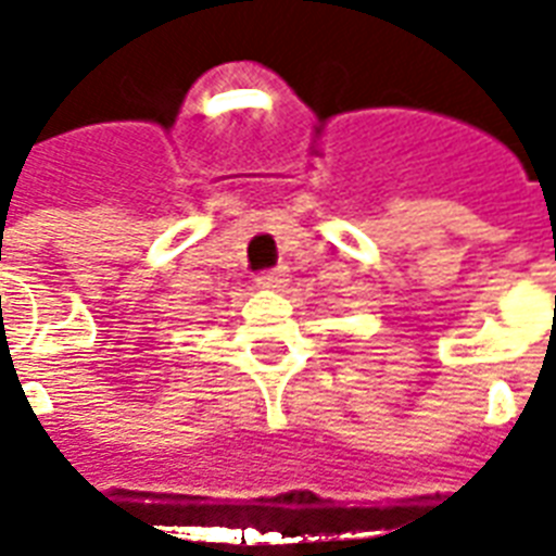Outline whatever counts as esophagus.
<instances>
[{
	"label": "esophagus",
	"instance_id": "34e87169",
	"mask_svg": "<svg viewBox=\"0 0 556 556\" xmlns=\"http://www.w3.org/2000/svg\"><path fill=\"white\" fill-rule=\"evenodd\" d=\"M288 286V268H274L265 270L256 277V288H265V291H282Z\"/></svg>",
	"mask_w": 556,
	"mask_h": 556
}]
</instances>
